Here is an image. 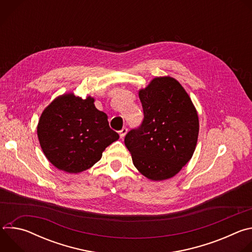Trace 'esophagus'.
<instances>
[{"mask_svg": "<svg viewBox=\"0 0 252 252\" xmlns=\"http://www.w3.org/2000/svg\"><path fill=\"white\" fill-rule=\"evenodd\" d=\"M126 132H127V128H126V127H124L123 129H121L120 131H119V133H120V136H121V138H124L125 136H126Z\"/></svg>", "mask_w": 252, "mask_h": 252, "instance_id": "obj_1", "label": "esophagus"}]
</instances>
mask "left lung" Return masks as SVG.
<instances>
[{
	"label": "left lung",
	"mask_w": 252,
	"mask_h": 252,
	"mask_svg": "<svg viewBox=\"0 0 252 252\" xmlns=\"http://www.w3.org/2000/svg\"><path fill=\"white\" fill-rule=\"evenodd\" d=\"M143 109L139 127L125 137L136 169L155 182L181 171L194 153L199 121L184 87L171 77H157L138 92Z\"/></svg>",
	"instance_id": "1"
}]
</instances>
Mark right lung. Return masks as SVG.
<instances>
[{
	"label": "right lung",
	"instance_id": "add662e5",
	"mask_svg": "<svg viewBox=\"0 0 252 252\" xmlns=\"http://www.w3.org/2000/svg\"><path fill=\"white\" fill-rule=\"evenodd\" d=\"M94 102L91 95L84 99L68 93L56 97L42 113L37 127L40 146L57 168L68 173L89 169L120 138Z\"/></svg>",
	"mask_w": 252,
	"mask_h": 252
}]
</instances>
